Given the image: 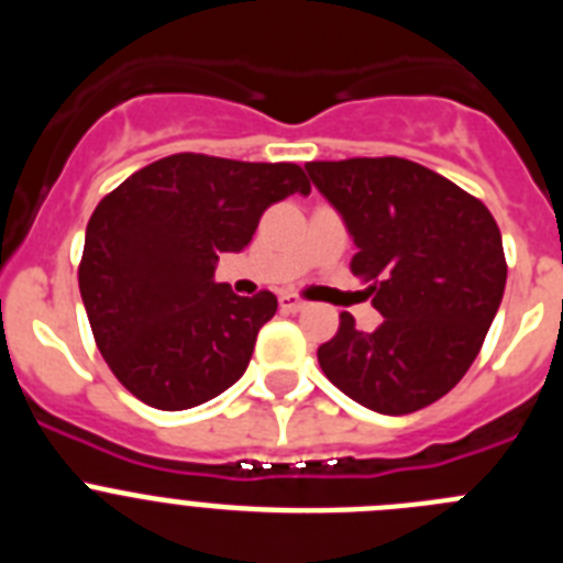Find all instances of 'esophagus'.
Wrapping results in <instances>:
<instances>
[{
    "mask_svg": "<svg viewBox=\"0 0 563 563\" xmlns=\"http://www.w3.org/2000/svg\"><path fill=\"white\" fill-rule=\"evenodd\" d=\"M278 307H282L285 312H301V310H307V301H301L298 296L285 292V296H278Z\"/></svg>",
    "mask_w": 563,
    "mask_h": 563,
    "instance_id": "34e87169",
    "label": "esophagus"
}]
</instances>
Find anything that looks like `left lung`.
Masks as SVG:
<instances>
[{
    "label": "left lung",
    "mask_w": 563,
    "mask_h": 563,
    "mask_svg": "<svg viewBox=\"0 0 563 563\" xmlns=\"http://www.w3.org/2000/svg\"><path fill=\"white\" fill-rule=\"evenodd\" d=\"M341 213L383 316L361 332L341 312L318 363L338 389L377 415H411L462 380L505 296L501 233L485 206L442 174L402 157L307 163Z\"/></svg>",
    "instance_id": "left-lung-1"
}]
</instances>
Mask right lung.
<instances>
[{
    "mask_svg": "<svg viewBox=\"0 0 563 563\" xmlns=\"http://www.w3.org/2000/svg\"><path fill=\"white\" fill-rule=\"evenodd\" d=\"M310 194L292 163L172 154L107 194L89 217L78 267L98 350L137 400L183 411L245 375L276 296L213 282L220 253L251 245L262 213Z\"/></svg>",
    "mask_w": 563,
    "mask_h": 563,
    "instance_id": "right-lung-1",
    "label": "right lung"
}]
</instances>
